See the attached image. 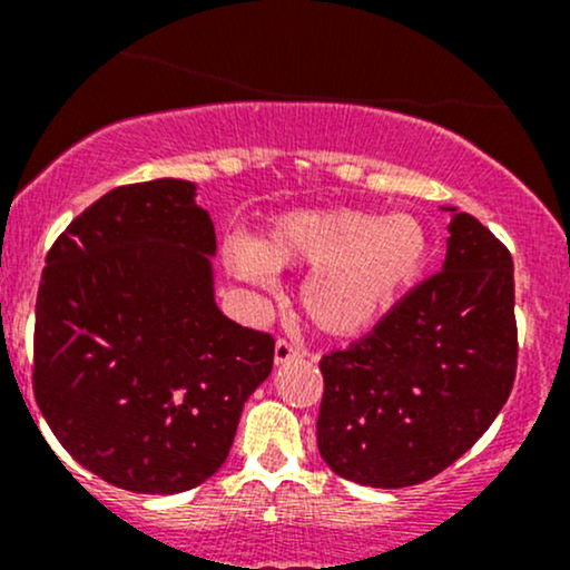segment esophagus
Returning <instances> with one entry per match:
<instances>
[{
    "instance_id": "obj_1",
    "label": "esophagus",
    "mask_w": 570,
    "mask_h": 570,
    "mask_svg": "<svg viewBox=\"0 0 570 570\" xmlns=\"http://www.w3.org/2000/svg\"><path fill=\"white\" fill-rule=\"evenodd\" d=\"M305 356V351L299 348V345L289 343V340H278L276 343V364H286L292 362V358H299Z\"/></svg>"
}]
</instances>
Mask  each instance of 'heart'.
I'll return each instance as SVG.
<instances>
[{
  "label": "heart",
  "mask_w": 570,
  "mask_h": 570,
  "mask_svg": "<svg viewBox=\"0 0 570 570\" xmlns=\"http://www.w3.org/2000/svg\"><path fill=\"white\" fill-rule=\"evenodd\" d=\"M227 254L233 271L257 286H271L273 271L313 267L299 292L305 316L326 335H356L412 284L426 263L429 238L407 214L292 212L257 244L235 238Z\"/></svg>",
  "instance_id": "b5f03b06"
}]
</instances>
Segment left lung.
Here are the masks:
<instances>
[{
    "mask_svg": "<svg viewBox=\"0 0 570 570\" xmlns=\"http://www.w3.org/2000/svg\"><path fill=\"white\" fill-rule=\"evenodd\" d=\"M448 212L442 271L404 294L367 337L318 362V453L343 480H431L485 434L514 385L512 254L472 214Z\"/></svg>",
    "mask_w": 570,
    "mask_h": 570,
    "instance_id": "left-lung-1",
    "label": "left lung"
}]
</instances>
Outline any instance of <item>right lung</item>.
I'll list each match as a JSON object with an SVG mask.
<instances>
[{
  "label": "right lung",
  "mask_w": 570,
  "mask_h": 570,
  "mask_svg": "<svg viewBox=\"0 0 570 570\" xmlns=\"http://www.w3.org/2000/svg\"><path fill=\"white\" fill-rule=\"evenodd\" d=\"M217 235L195 185L98 198L58 235L37 294L35 399L88 472L181 493L225 463L276 343L214 303Z\"/></svg>",
  "instance_id": "obj_1"
}]
</instances>
